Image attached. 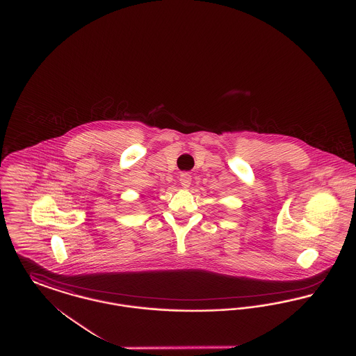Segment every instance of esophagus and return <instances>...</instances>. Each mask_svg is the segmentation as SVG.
I'll return each instance as SVG.
<instances>
[{
	"label": "esophagus",
	"mask_w": 356,
	"mask_h": 356,
	"mask_svg": "<svg viewBox=\"0 0 356 356\" xmlns=\"http://www.w3.org/2000/svg\"><path fill=\"white\" fill-rule=\"evenodd\" d=\"M180 183H181L183 188H189L191 183H192L191 175H189V173H181V175H180Z\"/></svg>",
	"instance_id": "obj_1"
}]
</instances>
